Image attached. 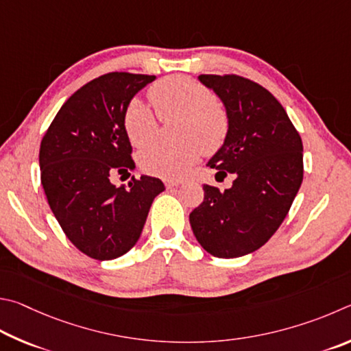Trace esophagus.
Returning a JSON list of instances; mask_svg holds the SVG:
<instances>
[{
	"mask_svg": "<svg viewBox=\"0 0 351 351\" xmlns=\"http://www.w3.org/2000/svg\"><path fill=\"white\" fill-rule=\"evenodd\" d=\"M180 183H182L180 180H166V182H165V185H166V188H168V189H172V188L179 186Z\"/></svg>",
	"mask_w": 351,
	"mask_h": 351,
	"instance_id": "obj_1",
	"label": "esophagus"
}]
</instances>
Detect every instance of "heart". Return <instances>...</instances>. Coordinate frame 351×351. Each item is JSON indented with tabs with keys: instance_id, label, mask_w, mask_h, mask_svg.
Returning <instances> with one entry per match:
<instances>
[{
	"instance_id": "1",
	"label": "heart",
	"mask_w": 351,
	"mask_h": 351,
	"mask_svg": "<svg viewBox=\"0 0 351 351\" xmlns=\"http://www.w3.org/2000/svg\"><path fill=\"white\" fill-rule=\"evenodd\" d=\"M147 97L160 120L179 119L176 143H154L140 152L141 169L163 179H179L195 160L216 152L230 131V117L205 84L185 75H171L154 83ZM123 131L135 147L156 138L158 119L146 104L134 98L123 112Z\"/></svg>"
}]
</instances>
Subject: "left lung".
I'll list each match as a JSON object with an SVG mask.
<instances>
[{
	"label": "left lung",
	"instance_id": "1",
	"mask_svg": "<svg viewBox=\"0 0 351 351\" xmlns=\"http://www.w3.org/2000/svg\"><path fill=\"white\" fill-rule=\"evenodd\" d=\"M199 80L222 98L230 117L225 143L208 166L236 179L225 191L205 185L189 222L204 250L231 259L259 250L284 222L304 179L302 140L284 106L259 83L236 73Z\"/></svg>",
	"mask_w": 351,
	"mask_h": 351
}]
</instances>
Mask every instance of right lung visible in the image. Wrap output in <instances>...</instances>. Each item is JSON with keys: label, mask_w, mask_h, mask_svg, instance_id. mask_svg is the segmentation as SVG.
Masks as SVG:
<instances>
[{"label": "right lung", "mask_w": 351, "mask_h": 351, "mask_svg": "<svg viewBox=\"0 0 351 351\" xmlns=\"http://www.w3.org/2000/svg\"><path fill=\"white\" fill-rule=\"evenodd\" d=\"M156 75L109 72L67 98L40 146L41 185L66 237L83 254L110 261L128 253L143 230L156 195V177L132 176L117 188L114 174L135 169L123 112Z\"/></svg>", "instance_id": "1"}]
</instances>
